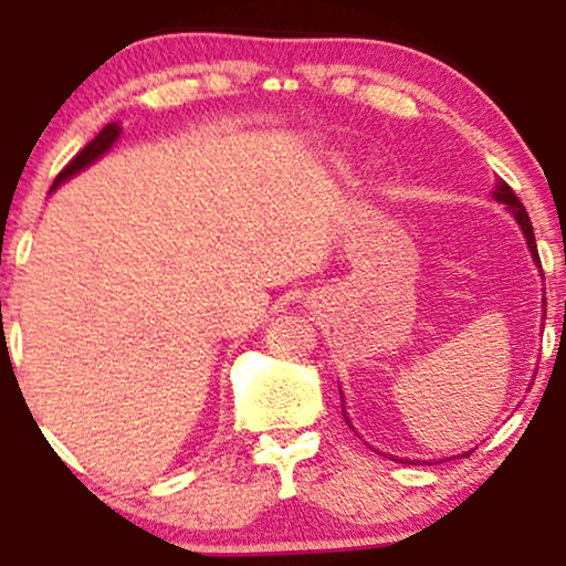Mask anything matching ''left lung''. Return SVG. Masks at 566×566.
Instances as JSON below:
<instances>
[{"instance_id":"left-lung-1","label":"left lung","mask_w":566,"mask_h":566,"mask_svg":"<svg viewBox=\"0 0 566 566\" xmlns=\"http://www.w3.org/2000/svg\"><path fill=\"white\" fill-rule=\"evenodd\" d=\"M495 199L500 201V205H505V207H509V210L513 212V218H516V223L522 226L524 237H527V244H530L532 258H535V263H541V255H537V244H535V231H532V223H530L527 210H524V205H522V201H518L516 193H513V188H511L509 184H505V180H500V178H497V184H495ZM343 418H346V415H343ZM346 423H348V418H346Z\"/></svg>"}]
</instances>
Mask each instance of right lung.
Masks as SVG:
<instances>
[{
	"label": "right lung",
	"mask_w": 566,
	"mask_h": 566,
	"mask_svg": "<svg viewBox=\"0 0 566 566\" xmlns=\"http://www.w3.org/2000/svg\"><path fill=\"white\" fill-rule=\"evenodd\" d=\"M119 125H116V122H112V125H106V127H103L101 129V133H97L95 135V138L93 140H90L87 143V146H84L82 148V151L80 154H76V157L74 159H71L69 161V165L66 167H63V170L61 172H57V178H55V184H53V188L57 186V184H63V180H66V178H71V175H74V172H80L82 170V167H87L90 165V161H95L97 157H101V154H106L108 151V148H112V143L116 140V138H119Z\"/></svg>",
	"instance_id": "right-lung-1"
}]
</instances>
